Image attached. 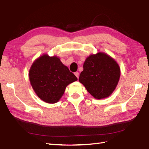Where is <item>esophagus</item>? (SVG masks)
Returning a JSON list of instances; mask_svg holds the SVG:
<instances>
[{
  "label": "esophagus",
  "instance_id": "1",
  "mask_svg": "<svg viewBox=\"0 0 149 149\" xmlns=\"http://www.w3.org/2000/svg\"><path fill=\"white\" fill-rule=\"evenodd\" d=\"M74 74H75V76H76V77H77V79H78V78H79V72H75V73H74Z\"/></svg>",
  "mask_w": 149,
  "mask_h": 149
}]
</instances>
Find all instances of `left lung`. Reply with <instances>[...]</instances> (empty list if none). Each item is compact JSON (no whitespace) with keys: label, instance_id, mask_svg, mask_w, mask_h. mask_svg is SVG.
<instances>
[{"label":"left lung","instance_id":"left-lung-1","mask_svg":"<svg viewBox=\"0 0 149 149\" xmlns=\"http://www.w3.org/2000/svg\"><path fill=\"white\" fill-rule=\"evenodd\" d=\"M120 77L118 63L108 54L99 52L85 60L79 81L95 99H102L113 93Z\"/></svg>","mask_w":149,"mask_h":149}]
</instances>
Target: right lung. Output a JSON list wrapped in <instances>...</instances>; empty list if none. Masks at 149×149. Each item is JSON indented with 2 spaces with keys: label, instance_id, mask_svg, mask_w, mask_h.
I'll list each match as a JSON object with an SVG mask.
<instances>
[{
  "label": "right lung",
  "instance_id": "add662e5",
  "mask_svg": "<svg viewBox=\"0 0 149 149\" xmlns=\"http://www.w3.org/2000/svg\"><path fill=\"white\" fill-rule=\"evenodd\" d=\"M29 81L34 92L41 100L49 104L58 102L66 86L77 80L58 56L43 54L31 65Z\"/></svg>",
  "mask_w": 149,
  "mask_h": 149
}]
</instances>
